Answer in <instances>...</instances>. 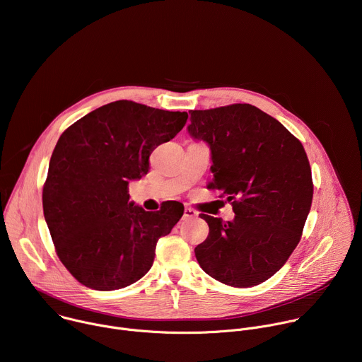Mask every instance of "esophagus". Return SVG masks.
Wrapping results in <instances>:
<instances>
[{
	"instance_id": "1",
	"label": "esophagus",
	"mask_w": 362,
	"mask_h": 362,
	"mask_svg": "<svg viewBox=\"0 0 362 362\" xmlns=\"http://www.w3.org/2000/svg\"><path fill=\"white\" fill-rule=\"evenodd\" d=\"M197 216V212L194 211V209H192V208H185V211H183V221H187V219H193V218H196Z\"/></svg>"
}]
</instances>
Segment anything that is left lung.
Wrapping results in <instances>:
<instances>
[{
  "label": "left lung",
  "mask_w": 362,
  "mask_h": 362,
  "mask_svg": "<svg viewBox=\"0 0 362 362\" xmlns=\"http://www.w3.org/2000/svg\"><path fill=\"white\" fill-rule=\"evenodd\" d=\"M189 115V134L211 148L209 187L228 194L235 212L230 222L200 214L209 235L194 247L196 259L225 285H259L288 261L311 209L314 185L303 146L250 105Z\"/></svg>",
  "instance_id": "8db88e82"
}]
</instances>
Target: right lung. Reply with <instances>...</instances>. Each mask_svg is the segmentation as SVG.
<instances>
[{"instance_id": "1", "label": "right lung", "mask_w": 362, "mask_h": 362, "mask_svg": "<svg viewBox=\"0 0 362 362\" xmlns=\"http://www.w3.org/2000/svg\"><path fill=\"white\" fill-rule=\"evenodd\" d=\"M186 112L130 100L101 106L70 126L51 154L42 189L44 218L69 272L95 291L129 286L153 265L159 238L170 233L183 204L146 212L129 183L148 172V156L186 124Z\"/></svg>"}]
</instances>
